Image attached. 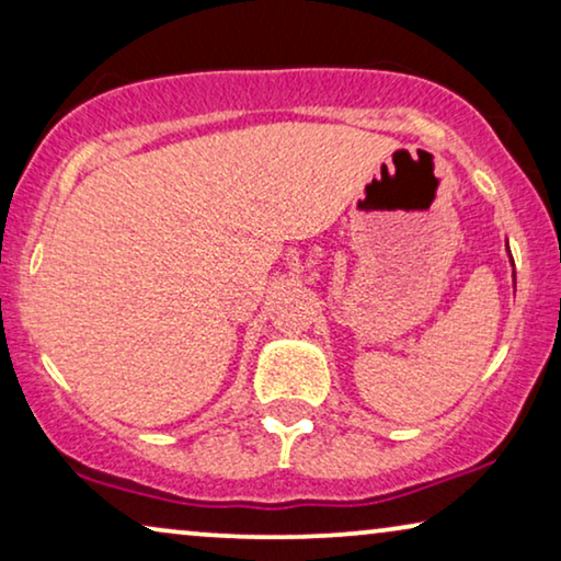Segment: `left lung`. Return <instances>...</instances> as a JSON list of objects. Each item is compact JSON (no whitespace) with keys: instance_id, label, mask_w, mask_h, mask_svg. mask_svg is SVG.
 <instances>
[{"instance_id":"left-lung-1","label":"left lung","mask_w":561,"mask_h":561,"mask_svg":"<svg viewBox=\"0 0 561 561\" xmlns=\"http://www.w3.org/2000/svg\"><path fill=\"white\" fill-rule=\"evenodd\" d=\"M511 260H513V257H511Z\"/></svg>"}]
</instances>
